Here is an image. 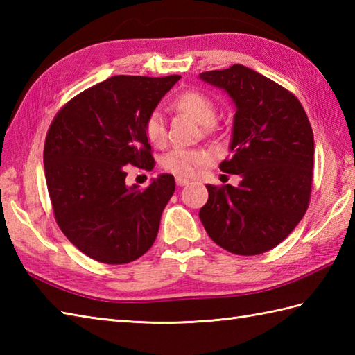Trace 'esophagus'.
I'll use <instances>...</instances> for the list:
<instances>
[{"label":"esophagus","instance_id":"obj_1","mask_svg":"<svg viewBox=\"0 0 355 355\" xmlns=\"http://www.w3.org/2000/svg\"><path fill=\"white\" fill-rule=\"evenodd\" d=\"M175 182H177V186H186V184H189V180L183 178V177H177Z\"/></svg>","mask_w":355,"mask_h":355}]
</instances>
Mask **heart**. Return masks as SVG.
<instances>
[{
  "label": "heart",
  "mask_w": 355,
  "mask_h": 355,
  "mask_svg": "<svg viewBox=\"0 0 355 355\" xmlns=\"http://www.w3.org/2000/svg\"><path fill=\"white\" fill-rule=\"evenodd\" d=\"M173 108L192 117L200 125H209L216 116V107L209 96L198 92H186L175 97ZM143 131L150 145L162 146L166 140V125L160 111H150L143 123ZM210 154L205 149H172L162 160L164 171L177 177H193L201 166L207 164Z\"/></svg>",
  "instance_id": "heart-1"
}]
</instances>
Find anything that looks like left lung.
Listing matches in <instances>:
<instances>
[{"label":"left lung","mask_w":355,"mask_h":355,"mask_svg":"<svg viewBox=\"0 0 355 355\" xmlns=\"http://www.w3.org/2000/svg\"><path fill=\"white\" fill-rule=\"evenodd\" d=\"M235 105L229 153L220 164L236 173V187L207 184L200 209L207 235L235 254L268 252L290 235L311 193L314 137L310 120L290 92L261 73L235 64L200 73Z\"/></svg>","instance_id":"left-lung-1"}]
</instances>
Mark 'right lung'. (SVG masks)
Wrapping results in <instances>:
<instances>
[{"instance_id":"right-lung-1","label":"right lung","mask_w":355,"mask_h":355,"mask_svg":"<svg viewBox=\"0 0 355 355\" xmlns=\"http://www.w3.org/2000/svg\"><path fill=\"white\" fill-rule=\"evenodd\" d=\"M180 76H112L71 99L50 125L45 182L58 225L94 261L128 263L157 238L175 191L171 173L146 189L126 184L128 164L153 169L143 123Z\"/></svg>"}]
</instances>
